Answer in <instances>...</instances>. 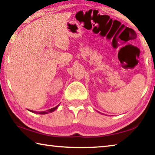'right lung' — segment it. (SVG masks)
I'll list each match as a JSON object with an SVG mask.
<instances>
[{
	"mask_svg": "<svg viewBox=\"0 0 155 155\" xmlns=\"http://www.w3.org/2000/svg\"><path fill=\"white\" fill-rule=\"evenodd\" d=\"M59 104H58V105L53 107V108H52L51 109H48V111H41V112H36L35 111H31V110H28V111H30L31 112H33V113H35V114H49V113H52L55 111V110L58 108Z\"/></svg>",
	"mask_w": 155,
	"mask_h": 155,
	"instance_id": "add662e5",
	"label": "right lung"
}]
</instances>
